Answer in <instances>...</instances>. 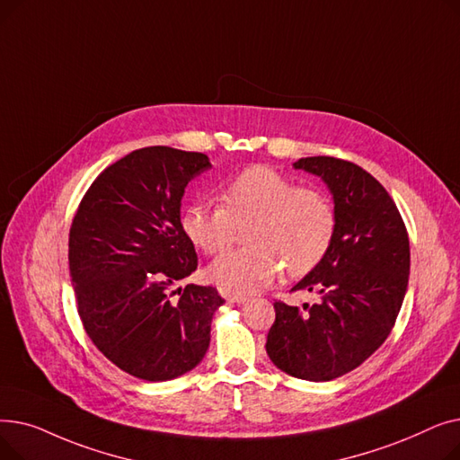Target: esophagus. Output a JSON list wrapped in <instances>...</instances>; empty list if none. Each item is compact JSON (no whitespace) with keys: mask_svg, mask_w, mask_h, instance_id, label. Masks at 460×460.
<instances>
[{"mask_svg":"<svg viewBox=\"0 0 460 460\" xmlns=\"http://www.w3.org/2000/svg\"><path fill=\"white\" fill-rule=\"evenodd\" d=\"M222 296H224L227 302H231V304H244V302L248 300L246 295H233V293H226V291H222Z\"/></svg>","mask_w":460,"mask_h":460,"instance_id":"obj_1","label":"esophagus"}]
</instances>
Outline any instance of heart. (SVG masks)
<instances>
[{
  "label": "heart",
  "mask_w": 460,
  "mask_h": 460,
  "mask_svg": "<svg viewBox=\"0 0 460 460\" xmlns=\"http://www.w3.org/2000/svg\"><path fill=\"white\" fill-rule=\"evenodd\" d=\"M220 203L196 199L182 208L181 229L207 255L224 252L244 229L248 246L217 257L210 278L226 293L244 295L270 283L281 269L300 278L317 269L332 248L337 214L328 193L296 184L267 165H252L227 179Z\"/></svg>",
  "instance_id": "b5f03b06"
}]
</instances>
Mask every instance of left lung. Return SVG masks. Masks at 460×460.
<instances>
[{"label": "left lung", "instance_id": "obj_1", "mask_svg": "<svg viewBox=\"0 0 460 460\" xmlns=\"http://www.w3.org/2000/svg\"><path fill=\"white\" fill-rule=\"evenodd\" d=\"M295 167L328 184L337 229L323 262L291 288L323 300L304 309L274 302L267 352L287 375L326 382L359 367L388 340L406 293L410 244L397 205L366 169L333 156Z\"/></svg>", "mask_w": 460, "mask_h": 460}]
</instances>
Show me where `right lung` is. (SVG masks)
<instances>
[{
  "instance_id": "right-lung-1",
  "label": "right lung",
  "mask_w": 460,
  "mask_h": 460,
  "mask_svg": "<svg viewBox=\"0 0 460 460\" xmlns=\"http://www.w3.org/2000/svg\"><path fill=\"white\" fill-rule=\"evenodd\" d=\"M210 167L203 153L143 147L93 181L68 233V270L93 345L125 373L172 380L196 367L226 300L186 285L198 253L181 229L186 184ZM179 301H172V295Z\"/></svg>"
}]
</instances>
